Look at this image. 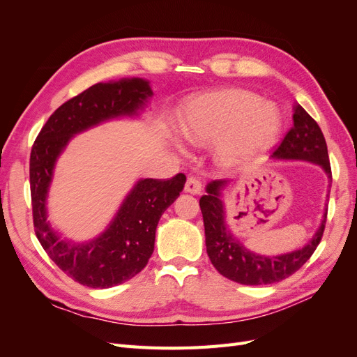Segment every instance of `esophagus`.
Instances as JSON below:
<instances>
[{
    "label": "esophagus",
    "mask_w": 357,
    "mask_h": 357,
    "mask_svg": "<svg viewBox=\"0 0 357 357\" xmlns=\"http://www.w3.org/2000/svg\"><path fill=\"white\" fill-rule=\"evenodd\" d=\"M201 190H202L201 181L195 177H189L188 181H186V185H185V192L192 193V195H199Z\"/></svg>",
    "instance_id": "esophagus-1"
}]
</instances>
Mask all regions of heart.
Masks as SVG:
<instances>
[{
  "instance_id": "b5f03b06",
  "label": "heart",
  "mask_w": 357,
  "mask_h": 357,
  "mask_svg": "<svg viewBox=\"0 0 357 357\" xmlns=\"http://www.w3.org/2000/svg\"><path fill=\"white\" fill-rule=\"evenodd\" d=\"M282 132V114L245 89L202 93L185 112L181 134L197 147L215 146V159L226 168L240 165L273 147Z\"/></svg>"
}]
</instances>
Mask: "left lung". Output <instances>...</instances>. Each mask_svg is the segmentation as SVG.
I'll return each mask as SVG.
<instances>
[{"label":"left lung","mask_w":357,"mask_h":357,"mask_svg":"<svg viewBox=\"0 0 357 357\" xmlns=\"http://www.w3.org/2000/svg\"><path fill=\"white\" fill-rule=\"evenodd\" d=\"M278 160H304L319 165L332 181L328 146L317 122L299 104L294 107V126L286 134L273 153ZM229 180H213L208 183L207 195L199 199L205 228V245L211 264L226 277L245 286H264L278 283L295 274L317 248L323 231H325L328 208L312 238L294 252L265 256L247 248L228 228L226 208L222 199L225 188ZM329 198V195H326Z\"/></svg>","instance_id":"1"}]
</instances>
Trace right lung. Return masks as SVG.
Here are the masks:
<instances>
[{
  "label": "right lung",
  "instance_id": "add662e5",
  "mask_svg": "<svg viewBox=\"0 0 357 357\" xmlns=\"http://www.w3.org/2000/svg\"><path fill=\"white\" fill-rule=\"evenodd\" d=\"M152 96L150 82L144 79L96 83L63 102L41 128L32 146L29 183L37 238L52 261L83 286L109 289L142 271L153 253L160 215L180 195L186 176L180 172L169 180L139 178L100 235L74 243L62 238L47 219L56 160L74 135L113 119L137 117Z\"/></svg>",
  "mask_w": 357,
  "mask_h": 357
}]
</instances>
